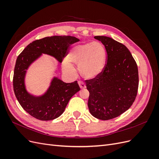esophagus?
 Wrapping results in <instances>:
<instances>
[{"label":"esophagus","mask_w":159,"mask_h":159,"mask_svg":"<svg viewBox=\"0 0 159 159\" xmlns=\"http://www.w3.org/2000/svg\"><path fill=\"white\" fill-rule=\"evenodd\" d=\"M78 84H79V85H80L81 89L85 88V84L84 82H82V81H78Z\"/></svg>","instance_id":"obj_1"}]
</instances>
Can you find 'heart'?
Masks as SVG:
<instances>
[{
  "label": "heart",
  "mask_w": 159,
  "mask_h": 159,
  "mask_svg": "<svg viewBox=\"0 0 159 159\" xmlns=\"http://www.w3.org/2000/svg\"><path fill=\"white\" fill-rule=\"evenodd\" d=\"M106 52L103 45L99 42L77 45L70 50L67 60L70 64L78 65L80 75L84 78L92 79L97 77L104 68ZM64 62L65 71L73 72L74 67Z\"/></svg>",
  "instance_id": "1"
}]
</instances>
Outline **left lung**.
<instances>
[{
	"instance_id": "left-lung-1",
	"label": "left lung",
	"mask_w": 159,
	"mask_h": 159,
	"mask_svg": "<svg viewBox=\"0 0 159 159\" xmlns=\"http://www.w3.org/2000/svg\"><path fill=\"white\" fill-rule=\"evenodd\" d=\"M94 38L104 45L107 60L97 77L85 80L89 92L88 107L95 118L109 120L126 111L135 100L139 87L138 67L124 44L107 36Z\"/></svg>"
}]
</instances>
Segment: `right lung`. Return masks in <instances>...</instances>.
<instances>
[{
  "mask_svg": "<svg viewBox=\"0 0 159 159\" xmlns=\"http://www.w3.org/2000/svg\"><path fill=\"white\" fill-rule=\"evenodd\" d=\"M78 41V38L71 36L46 37L33 41L18 55L13 76L14 94L22 107L33 117L49 121L60 117L71 98L80 88L77 81L67 84L54 78L44 95L34 97L25 88L26 70L42 54L54 56L61 62L68 55L70 46Z\"/></svg>",
  "mask_w": 159,
  "mask_h": 159,
  "instance_id": "add662e5",
  "label": "right lung"
}]
</instances>
